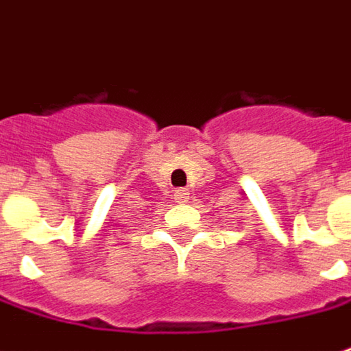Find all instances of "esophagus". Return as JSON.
Wrapping results in <instances>:
<instances>
[{
	"mask_svg": "<svg viewBox=\"0 0 351 351\" xmlns=\"http://www.w3.org/2000/svg\"><path fill=\"white\" fill-rule=\"evenodd\" d=\"M187 199H189V191H187L185 187L176 189V193H173V201H176V203H185Z\"/></svg>",
	"mask_w": 351,
	"mask_h": 351,
	"instance_id": "34e87169",
	"label": "esophagus"
}]
</instances>
